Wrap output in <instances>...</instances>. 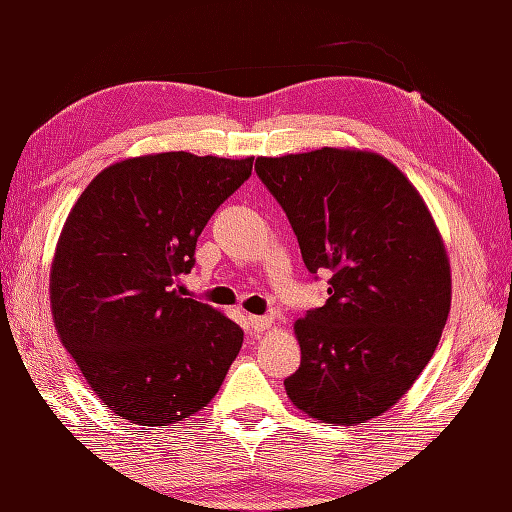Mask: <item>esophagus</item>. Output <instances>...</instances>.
I'll list each match as a JSON object with an SVG mask.
<instances>
[{"label":"esophagus","mask_w":512,"mask_h":512,"mask_svg":"<svg viewBox=\"0 0 512 512\" xmlns=\"http://www.w3.org/2000/svg\"><path fill=\"white\" fill-rule=\"evenodd\" d=\"M248 323H250V328H253V332L262 334L270 328V325H273V317H257V314H253V317L248 319Z\"/></svg>","instance_id":"esophagus-1"}]
</instances>
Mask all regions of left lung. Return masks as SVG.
<instances>
[{"label":"left lung","instance_id":"8db88e82","mask_svg":"<svg viewBox=\"0 0 512 512\" xmlns=\"http://www.w3.org/2000/svg\"><path fill=\"white\" fill-rule=\"evenodd\" d=\"M328 301L295 323L292 405L332 427L385 413L427 367L451 308V266L416 187L372 151L257 158Z\"/></svg>","mask_w":512,"mask_h":512}]
</instances>
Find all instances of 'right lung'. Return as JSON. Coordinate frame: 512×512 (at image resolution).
I'll return each mask as SVG.
<instances>
[{
	"label": "right lung",
	"mask_w": 512,
	"mask_h": 512,
	"mask_svg": "<svg viewBox=\"0 0 512 512\" xmlns=\"http://www.w3.org/2000/svg\"><path fill=\"white\" fill-rule=\"evenodd\" d=\"M167 151L103 169L76 200L50 270L54 328L92 391L140 427L193 416L217 394L244 332L182 297L206 222L253 171Z\"/></svg>",
	"instance_id": "right-lung-1"
}]
</instances>
